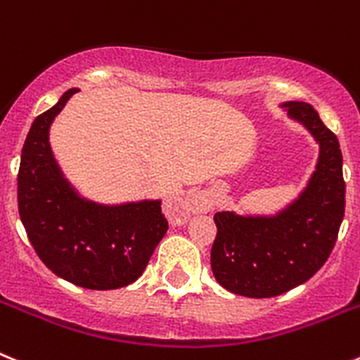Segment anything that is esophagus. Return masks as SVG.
Wrapping results in <instances>:
<instances>
[{"mask_svg": "<svg viewBox=\"0 0 360 360\" xmlns=\"http://www.w3.org/2000/svg\"><path fill=\"white\" fill-rule=\"evenodd\" d=\"M214 205V200L209 191H195L191 193L186 200H174L165 205V212L169 216L171 221H182L189 214H205Z\"/></svg>", "mask_w": 360, "mask_h": 360, "instance_id": "esophagus-1", "label": "esophagus"}]
</instances>
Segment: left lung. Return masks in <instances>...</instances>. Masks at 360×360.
<instances>
[{
    "label": "left lung",
    "mask_w": 360,
    "mask_h": 360,
    "mask_svg": "<svg viewBox=\"0 0 360 360\" xmlns=\"http://www.w3.org/2000/svg\"><path fill=\"white\" fill-rule=\"evenodd\" d=\"M281 108L314 136L319 157L307 187L276 214H214L212 274L221 287L245 297H274L308 281L328 259L345 216L337 136L310 104L288 101Z\"/></svg>",
    "instance_id": "obj_1"
}]
</instances>
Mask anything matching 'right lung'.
<instances>
[{
  "label": "right lung",
  "instance_id": "obj_1",
  "mask_svg": "<svg viewBox=\"0 0 360 360\" xmlns=\"http://www.w3.org/2000/svg\"><path fill=\"white\" fill-rule=\"evenodd\" d=\"M77 91H65L32 122L18 173L19 218L53 274L90 290H113L141 278L167 219L160 200L104 205L66 180L50 148V126Z\"/></svg>",
  "mask_w": 360,
  "mask_h": 360
}]
</instances>
